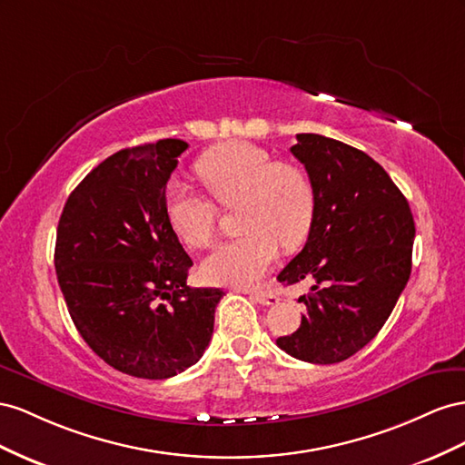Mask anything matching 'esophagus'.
Instances as JSON below:
<instances>
[{
	"instance_id": "34e87169",
	"label": "esophagus",
	"mask_w": 465,
	"mask_h": 465,
	"mask_svg": "<svg viewBox=\"0 0 465 465\" xmlns=\"http://www.w3.org/2000/svg\"><path fill=\"white\" fill-rule=\"evenodd\" d=\"M251 298H253L255 302L262 303V306H272V303H276V296L272 294V292L269 290H257V292H251Z\"/></svg>"
}]
</instances>
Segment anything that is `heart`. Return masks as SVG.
Returning <instances> with one entry per match:
<instances>
[{
    "mask_svg": "<svg viewBox=\"0 0 465 465\" xmlns=\"http://www.w3.org/2000/svg\"><path fill=\"white\" fill-rule=\"evenodd\" d=\"M194 171L214 201L240 204L237 240L218 245L204 259L201 274L210 284L251 286L271 269L278 245L296 249L310 232L313 187L306 171L249 142H225L198 159ZM165 214L179 240L194 249L212 243L218 208L183 183L165 191Z\"/></svg>",
    "mask_w": 465,
    "mask_h": 465,
    "instance_id": "1",
    "label": "heart"
}]
</instances>
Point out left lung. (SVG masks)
Here are the masks:
<instances>
[{
  "label": "left lung",
  "mask_w": 465,
  "mask_h": 465,
  "mask_svg": "<svg viewBox=\"0 0 465 465\" xmlns=\"http://www.w3.org/2000/svg\"><path fill=\"white\" fill-rule=\"evenodd\" d=\"M290 148L308 171L313 218L308 242L276 276L313 282L300 329L278 337L312 364L347 361L388 322L409 281L415 222L403 193L364 152L320 134H296Z\"/></svg>",
  "instance_id": "left-lung-1"
}]
</instances>
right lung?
<instances>
[{"mask_svg": "<svg viewBox=\"0 0 465 465\" xmlns=\"http://www.w3.org/2000/svg\"><path fill=\"white\" fill-rule=\"evenodd\" d=\"M177 138L126 148L77 184L58 222L54 267L79 335L128 376L165 380L201 361L220 288L187 286L193 261L171 230L165 187Z\"/></svg>", "mask_w": 465, "mask_h": 465, "instance_id": "add662e5", "label": "right lung"}]
</instances>
